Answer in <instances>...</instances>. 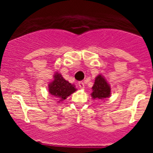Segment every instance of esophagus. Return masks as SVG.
<instances>
[{"label": "esophagus", "mask_w": 153, "mask_h": 153, "mask_svg": "<svg viewBox=\"0 0 153 153\" xmlns=\"http://www.w3.org/2000/svg\"><path fill=\"white\" fill-rule=\"evenodd\" d=\"M78 85H79V88H81V89H83L85 87L84 83H83V82H82V81L79 82V83H78Z\"/></svg>", "instance_id": "34e87169"}]
</instances>
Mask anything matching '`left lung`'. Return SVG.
<instances>
[{
	"instance_id": "left-lung-1",
	"label": "left lung",
	"mask_w": 153,
	"mask_h": 153,
	"mask_svg": "<svg viewBox=\"0 0 153 153\" xmlns=\"http://www.w3.org/2000/svg\"><path fill=\"white\" fill-rule=\"evenodd\" d=\"M92 89H93V93H91V96L93 99L102 100L110 97V93H111L110 86L102 75H98L96 77L95 83Z\"/></svg>"
}]
</instances>
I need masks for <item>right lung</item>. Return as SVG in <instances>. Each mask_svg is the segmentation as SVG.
<instances>
[{"label": "right lung", "mask_w": 153, "mask_h": 153, "mask_svg": "<svg viewBox=\"0 0 153 153\" xmlns=\"http://www.w3.org/2000/svg\"><path fill=\"white\" fill-rule=\"evenodd\" d=\"M54 79L52 83L48 85V90L50 94L60 99V101L66 100L67 97L71 95L76 90L75 86L69 83L62 76L61 74L56 73L54 74ZM58 101V102H60Z\"/></svg>", "instance_id": "add662e5"}]
</instances>
